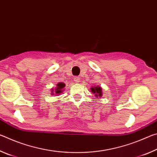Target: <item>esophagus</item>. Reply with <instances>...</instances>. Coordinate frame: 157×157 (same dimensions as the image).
<instances>
[{"label": "esophagus", "instance_id": "esophagus-1", "mask_svg": "<svg viewBox=\"0 0 157 157\" xmlns=\"http://www.w3.org/2000/svg\"><path fill=\"white\" fill-rule=\"evenodd\" d=\"M79 80H80L79 77H75V78H74V81H75V83H79Z\"/></svg>", "mask_w": 157, "mask_h": 157}]
</instances>
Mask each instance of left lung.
Returning <instances> with one entry per match:
<instances>
[{
    "instance_id": "obj_1",
    "label": "left lung",
    "mask_w": 157,
    "mask_h": 157,
    "mask_svg": "<svg viewBox=\"0 0 157 157\" xmlns=\"http://www.w3.org/2000/svg\"><path fill=\"white\" fill-rule=\"evenodd\" d=\"M93 94H95V96H102V89L100 86H96V87H92L91 89Z\"/></svg>"
}]
</instances>
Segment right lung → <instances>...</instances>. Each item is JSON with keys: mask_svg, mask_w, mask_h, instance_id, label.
<instances>
[{"mask_svg": "<svg viewBox=\"0 0 157 157\" xmlns=\"http://www.w3.org/2000/svg\"><path fill=\"white\" fill-rule=\"evenodd\" d=\"M57 88L55 89V94H59L60 93L62 92V89L65 86V84H63V83H62V82H59V83L57 84ZM53 91H54V90L52 89V92H53ZM54 94V93H52V94Z\"/></svg>", "mask_w": 157, "mask_h": 157, "instance_id": "right-lung-1", "label": "right lung"}]
</instances>
